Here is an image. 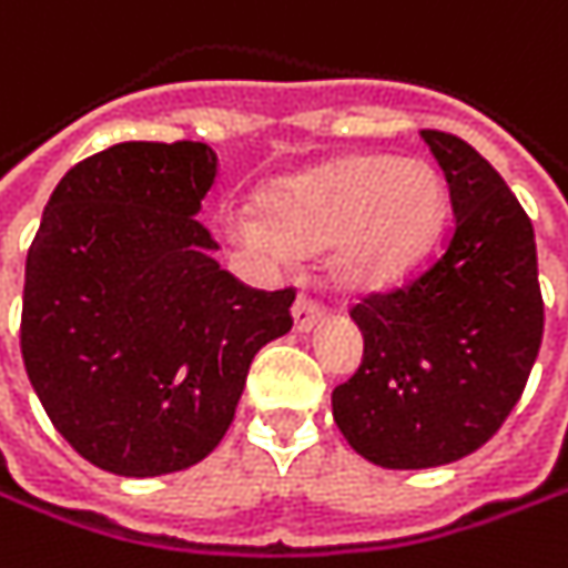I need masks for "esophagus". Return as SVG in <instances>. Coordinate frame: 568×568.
Masks as SVG:
<instances>
[{"instance_id":"34e87169","label":"esophagus","mask_w":568,"mask_h":568,"mask_svg":"<svg viewBox=\"0 0 568 568\" xmlns=\"http://www.w3.org/2000/svg\"><path fill=\"white\" fill-rule=\"evenodd\" d=\"M320 316H323V303L313 300L310 294H300L297 303H294V328L297 332H310L320 323Z\"/></svg>"}]
</instances>
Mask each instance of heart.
I'll return each mask as SVG.
<instances>
[{"label": "heart", "instance_id": "obj_1", "mask_svg": "<svg viewBox=\"0 0 568 568\" xmlns=\"http://www.w3.org/2000/svg\"><path fill=\"white\" fill-rule=\"evenodd\" d=\"M447 187L422 159L355 156L287 175L262 191L258 220L236 233L268 252L332 248L352 284H383L406 271L435 240Z\"/></svg>", "mask_w": 568, "mask_h": 568}]
</instances>
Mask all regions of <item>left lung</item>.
Returning a JSON list of instances; mask_svg holds the SVG:
<instances>
[{
    "instance_id": "left-lung-1",
    "label": "left lung",
    "mask_w": 568,
    "mask_h": 568,
    "mask_svg": "<svg viewBox=\"0 0 568 568\" xmlns=\"http://www.w3.org/2000/svg\"><path fill=\"white\" fill-rule=\"evenodd\" d=\"M422 140L444 169L454 226L428 268L352 306L364 357L332 389L338 432L386 469L440 467L483 447L521 399L544 338L530 216L460 136Z\"/></svg>"
}]
</instances>
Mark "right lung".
Segmentation results:
<instances>
[{
	"mask_svg": "<svg viewBox=\"0 0 568 568\" xmlns=\"http://www.w3.org/2000/svg\"><path fill=\"white\" fill-rule=\"evenodd\" d=\"M207 143H118L53 187L24 262L21 357L53 428L118 476L194 467L223 440L248 364L291 332L294 287L255 291L194 216Z\"/></svg>",
	"mask_w": 568,
	"mask_h": 568,
	"instance_id": "add662e5",
	"label": "right lung"
}]
</instances>
